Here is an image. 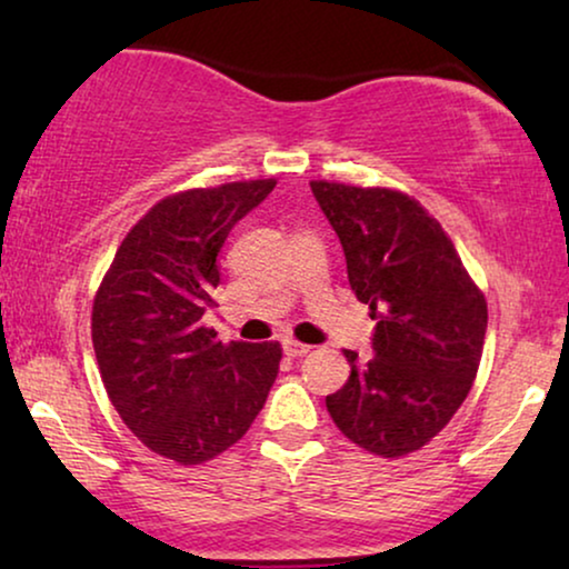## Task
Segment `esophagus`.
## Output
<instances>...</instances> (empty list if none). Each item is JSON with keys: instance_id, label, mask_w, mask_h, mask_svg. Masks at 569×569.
<instances>
[{"instance_id": "obj_1", "label": "esophagus", "mask_w": 569, "mask_h": 569, "mask_svg": "<svg viewBox=\"0 0 569 569\" xmlns=\"http://www.w3.org/2000/svg\"><path fill=\"white\" fill-rule=\"evenodd\" d=\"M282 349H284L287 357H306L310 352L308 345H300V341H295V339H287Z\"/></svg>"}]
</instances>
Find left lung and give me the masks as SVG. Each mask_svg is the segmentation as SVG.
I'll return each instance as SVG.
<instances>
[{"mask_svg": "<svg viewBox=\"0 0 569 569\" xmlns=\"http://www.w3.org/2000/svg\"><path fill=\"white\" fill-rule=\"evenodd\" d=\"M345 248L357 300L370 306L372 357L326 396L333 425L383 458L419 450L450 422L477 378L487 300L446 230L419 201L391 189L310 181Z\"/></svg>", "mask_w": 569, "mask_h": 569, "instance_id": "1", "label": "left lung"}]
</instances>
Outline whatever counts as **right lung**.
<instances>
[{
  "label": "right lung",
  "mask_w": 569,
  "mask_h": 569,
  "mask_svg": "<svg viewBox=\"0 0 569 569\" xmlns=\"http://www.w3.org/2000/svg\"><path fill=\"white\" fill-rule=\"evenodd\" d=\"M274 186L240 181L158 201L123 238L92 302L108 399L147 448L176 463H204L243 438L279 372L277 341L224 347L201 326L224 240Z\"/></svg>",
  "instance_id": "right-lung-1"
}]
</instances>
